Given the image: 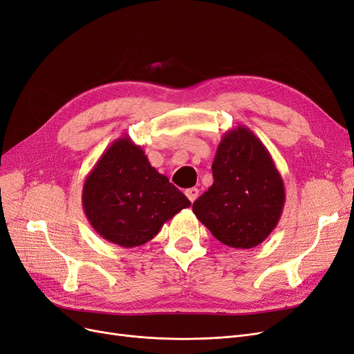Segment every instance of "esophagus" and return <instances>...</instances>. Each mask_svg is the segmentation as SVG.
<instances>
[{"instance_id":"esophagus-1","label":"esophagus","mask_w":354,"mask_h":354,"mask_svg":"<svg viewBox=\"0 0 354 354\" xmlns=\"http://www.w3.org/2000/svg\"><path fill=\"white\" fill-rule=\"evenodd\" d=\"M185 194H187V197L189 198V201H191V203H194V201L197 200L200 191H198V188H188V189L185 191Z\"/></svg>"}]
</instances>
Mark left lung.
<instances>
[{
  "instance_id": "left-lung-1",
  "label": "left lung",
  "mask_w": 354,
  "mask_h": 354,
  "mask_svg": "<svg viewBox=\"0 0 354 354\" xmlns=\"http://www.w3.org/2000/svg\"><path fill=\"white\" fill-rule=\"evenodd\" d=\"M212 170L213 185L194 201V214L227 247L263 243L285 204L283 180L265 144L238 124L222 136Z\"/></svg>"
}]
</instances>
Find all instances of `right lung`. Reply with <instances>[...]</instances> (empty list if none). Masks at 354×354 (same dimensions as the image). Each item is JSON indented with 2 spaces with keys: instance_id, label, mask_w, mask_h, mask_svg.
<instances>
[{
  "instance_id": "add662e5",
  "label": "right lung",
  "mask_w": 354,
  "mask_h": 354,
  "mask_svg": "<svg viewBox=\"0 0 354 354\" xmlns=\"http://www.w3.org/2000/svg\"><path fill=\"white\" fill-rule=\"evenodd\" d=\"M191 201L158 174L129 135L118 138L88 174L82 207L95 232L132 248L153 239Z\"/></svg>"
}]
</instances>
